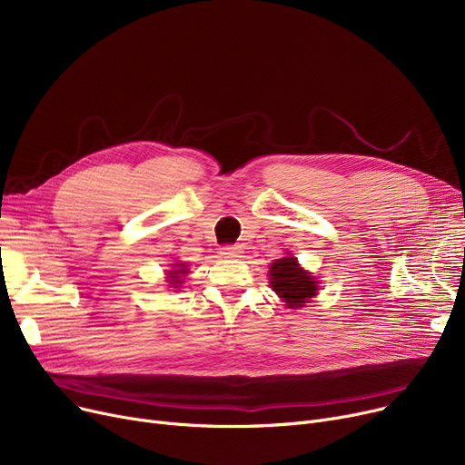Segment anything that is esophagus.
<instances>
[{
    "label": "esophagus",
    "mask_w": 465,
    "mask_h": 465,
    "mask_svg": "<svg viewBox=\"0 0 465 465\" xmlns=\"http://www.w3.org/2000/svg\"><path fill=\"white\" fill-rule=\"evenodd\" d=\"M220 254H223L224 258H241V254H242V251L239 249V247H223L220 249Z\"/></svg>",
    "instance_id": "34e87169"
}]
</instances>
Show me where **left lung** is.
I'll return each mask as SVG.
<instances>
[{
	"label": "left lung",
	"instance_id": "8db88e82",
	"mask_svg": "<svg viewBox=\"0 0 465 465\" xmlns=\"http://www.w3.org/2000/svg\"><path fill=\"white\" fill-rule=\"evenodd\" d=\"M270 284L288 309H300L319 294V281L290 254L270 265Z\"/></svg>",
	"mask_w": 465,
	"mask_h": 465
}]
</instances>
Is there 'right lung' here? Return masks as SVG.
Segmentation results:
<instances>
[{
  "mask_svg": "<svg viewBox=\"0 0 465 465\" xmlns=\"http://www.w3.org/2000/svg\"><path fill=\"white\" fill-rule=\"evenodd\" d=\"M173 267L175 270H171L167 273V277H169L167 281H169L171 288H179L183 284V277L188 273V267H186V263H173Z\"/></svg>",
  "mask_w": 465,
  "mask_h": 465,
  "instance_id": "1",
  "label": "right lung"
}]
</instances>
